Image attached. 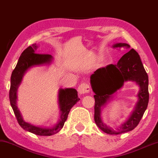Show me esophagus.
Returning <instances> with one entry per match:
<instances>
[{"label": "esophagus", "mask_w": 158, "mask_h": 158, "mask_svg": "<svg viewBox=\"0 0 158 158\" xmlns=\"http://www.w3.org/2000/svg\"><path fill=\"white\" fill-rule=\"evenodd\" d=\"M90 91V86L87 83H82L78 87V92L80 94L89 93Z\"/></svg>", "instance_id": "obj_1"}]
</instances>
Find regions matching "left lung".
<instances>
[{"instance_id": "obj_1", "label": "left lung", "mask_w": 158, "mask_h": 158, "mask_svg": "<svg viewBox=\"0 0 158 158\" xmlns=\"http://www.w3.org/2000/svg\"><path fill=\"white\" fill-rule=\"evenodd\" d=\"M130 45L126 43H117L114 48H121ZM134 81L141 87L139 94V101L133 114L118 131L110 129L102 123L100 116V107L105 104L111 94L123 85L124 81ZM91 84L95 95L94 121L98 128L104 133L118 135L133 130L146 110L149 102L148 77L141 62L140 56L134 49L120 59L116 64H109L98 69L91 76Z\"/></svg>"}]
</instances>
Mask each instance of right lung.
Listing matches in <instances>:
<instances>
[{
  "label": "right lung",
  "mask_w": 158,
  "mask_h": 158,
  "mask_svg": "<svg viewBox=\"0 0 158 158\" xmlns=\"http://www.w3.org/2000/svg\"><path fill=\"white\" fill-rule=\"evenodd\" d=\"M37 46L36 44H32L31 46H29L25 49L19 57L17 65L11 74L9 98H10V105L13 108L18 123L24 130L37 135L49 136L58 133L62 128L65 121H67L70 110L73 107V106L79 102L80 98L78 97V94H77L76 89H60V93H59V103H60L61 110L60 120V122L52 128L35 126L33 125L26 123L23 121L20 110L18 109L17 106H16V99H17L16 93H17L18 87L20 84L23 74L32 66L49 63L51 62L52 59V56L49 54L35 53L37 52Z\"/></svg>",
  "instance_id": "obj_1"
}]
</instances>
